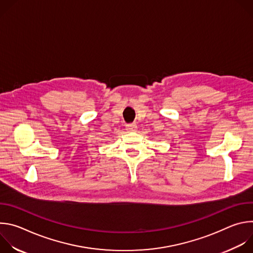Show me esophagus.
<instances>
[{
	"instance_id": "1",
	"label": "esophagus",
	"mask_w": 253,
	"mask_h": 253,
	"mask_svg": "<svg viewBox=\"0 0 253 253\" xmlns=\"http://www.w3.org/2000/svg\"><path fill=\"white\" fill-rule=\"evenodd\" d=\"M126 128L128 131H136L137 130V125L135 123H132V124H127L126 125Z\"/></svg>"
}]
</instances>
